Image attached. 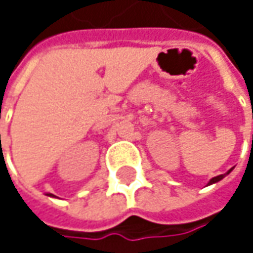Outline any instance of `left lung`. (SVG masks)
Instances as JSON below:
<instances>
[{
	"label": "left lung",
	"instance_id": "left-lung-1",
	"mask_svg": "<svg viewBox=\"0 0 253 253\" xmlns=\"http://www.w3.org/2000/svg\"><path fill=\"white\" fill-rule=\"evenodd\" d=\"M231 171H233V169H230L227 173H224V174H220V176L212 177V178H211V180L208 181V186H210V184H214V183H217V181H220V180H223V178L227 176V174H230Z\"/></svg>",
	"mask_w": 253,
	"mask_h": 253
}]
</instances>
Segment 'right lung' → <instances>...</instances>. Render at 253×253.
Wrapping results in <instances>:
<instances>
[{
    "label": "right lung",
    "mask_w": 253,
    "mask_h": 253,
    "mask_svg": "<svg viewBox=\"0 0 253 253\" xmlns=\"http://www.w3.org/2000/svg\"><path fill=\"white\" fill-rule=\"evenodd\" d=\"M51 196H54V195H51Z\"/></svg>",
    "instance_id": "add662e5"
}]
</instances>
